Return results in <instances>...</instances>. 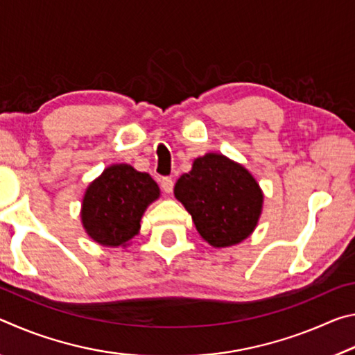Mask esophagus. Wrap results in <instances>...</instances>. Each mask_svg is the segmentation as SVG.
<instances>
[{"label": "esophagus", "mask_w": 355, "mask_h": 355, "mask_svg": "<svg viewBox=\"0 0 355 355\" xmlns=\"http://www.w3.org/2000/svg\"><path fill=\"white\" fill-rule=\"evenodd\" d=\"M161 188H163V191L167 192V194H171L173 191V180L171 177H164L161 180Z\"/></svg>", "instance_id": "esophagus-1"}]
</instances>
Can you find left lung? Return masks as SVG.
<instances>
[{
	"label": "left lung",
	"instance_id": "1",
	"mask_svg": "<svg viewBox=\"0 0 355 355\" xmlns=\"http://www.w3.org/2000/svg\"><path fill=\"white\" fill-rule=\"evenodd\" d=\"M173 194L213 248H228L248 238L263 208V192L252 173L219 153L194 159L192 169L177 180Z\"/></svg>",
	"mask_w": 355,
	"mask_h": 355
}]
</instances>
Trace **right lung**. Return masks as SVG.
<instances>
[{
  "instance_id": "obj_1",
  "label": "right lung",
  "mask_w": 355,
  "mask_h": 355,
  "mask_svg": "<svg viewBox=\"0 0 355 355\" xmlns=\"http://www.w3.org/2000/svg\"><path fill=\"white\" fill-rule=\"evenodd\" d=\"M158 197V184L148 173L130 164L106 167L83 197L84 230L101 245H127L139 232L144 211Z\"/></svg>"
}]
</instances>
